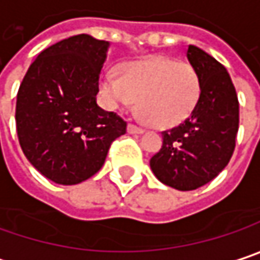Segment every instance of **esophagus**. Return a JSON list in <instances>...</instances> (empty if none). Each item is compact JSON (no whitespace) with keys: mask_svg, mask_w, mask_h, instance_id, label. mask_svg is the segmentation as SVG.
Listing matches in <instances>:
<instances>
[{"mask_svg":"<svg viewBox=\"0 0 260 260\" xmlns=\"http://www.w3.org/2000/svg\"><path fill=\"white\" fill-rule=\"evenodd\" d=\"M128 132L129 134H143L144 132V129L143 128H140V126H137V125H128Z\"/></svg>","mask_w":260,"mask_h":260,"instance_id":"esophagus-1","label":"esophagus"}]
</instances>
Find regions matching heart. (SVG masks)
<instances>
[{
	"label": "heart",
	"instance_id": "heart-1",
	"mask_svg": "<svg viewBox=\"0 0 260 260\" xmlns=\"http://www.w3.org/2000/svg\"><path fill=\"white\" fill-rule=\"evenodd\" d=\"M100 93L110 110H128L138 100V114L159 129L184 122L198 104L201 82L187 62L149 56L120 65L119 77L106 73L100 79Z\"/></svg>",
	"mask_w": 260,
	"mask_h": 260
}]
</instances>
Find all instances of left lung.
I'll use <instances>...</instances> for the list:
<instances>
[{"mask_svg":"<svg viewBox=\"0 0 260 260\" xmlns=\"http://www.w3.org/2000/svg\"><path fill=\"white\" fill-rule=\"evenodd\" d=\"M186 56L198 73L201 95L192 114L162 132V147L150 159L159 181L177 190H195L228 165L240 122L238 96L223 65L197 46Z\"/></svg>","mask_w":260,"mask_h":260,"instance_id":"8db88e82","label":"left lung"}]
</instances>
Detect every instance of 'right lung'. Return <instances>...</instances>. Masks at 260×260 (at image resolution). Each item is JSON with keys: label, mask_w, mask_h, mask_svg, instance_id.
Wrapping results in <instances>:
<instances>
[{"label": "right lung", "mask_w": 260, "mask_h": 260, "mask_svg": "<svg viewBox=\"0 0 260 260\" xmlns=\"http://www.w3.org/2000/svg\"><path fill=\"white\" fill-rule=\"evenodd\" d=\"M110 43L87 34L43 50L17 92L16 129L31 165L58 184H77L104 165L126 122L96 104Z\"/></svg>", "instance_id": "obj_1"}]
</instances>
